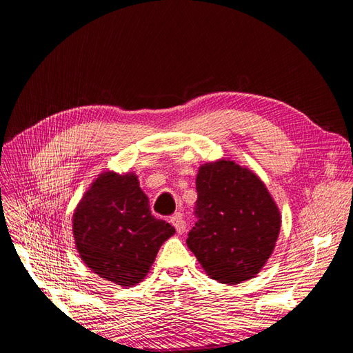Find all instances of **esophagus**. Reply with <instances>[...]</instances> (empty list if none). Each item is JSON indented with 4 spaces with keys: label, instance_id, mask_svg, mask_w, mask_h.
<instances>
[{
    "label": "esophagus",
    "instance_id": "34e87169",
    "mask_svg": "<svg viewBox=\"0 0 353 353\" xmlns=\"http://www.w3.org/2000/svg\"><path fill=\"white\" fill-rule=\"evenodd\" d=\"M170 223H172V225L175 227L178 234H183L185 231V221H184V218H183V215H181V213H175V215L170 218Z\"/></svg>",
    "mask_w": 353,
    "mask_h": 353
}]
</instances>
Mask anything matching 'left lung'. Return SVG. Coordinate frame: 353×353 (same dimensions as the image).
<instances>
[{"instance_id":"left-lung-1","label":"left lung","mask_w":353,"mask_h":353,"mask_svg":"<svg viewBox=\"0 0 353 353\" xmlns=\"http://www.w3.org/2000/svg\"><path fill=\"white\" fill-rule=\"evenodd\" d=\"M197 222L187 245L210 279L239 284L258 274L274 252L281 216L250 169L221 159L199 168Z\"/></svg>"}]
</instances>
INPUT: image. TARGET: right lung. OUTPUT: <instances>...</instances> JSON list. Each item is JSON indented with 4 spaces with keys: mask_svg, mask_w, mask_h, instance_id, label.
<instances>
[{
    "mask_svg": "<svg viewBox=\"0 0 353 353\" xmlns=\"http://www.w3.org/2000/svg\"><path fill=\"white\" fill-rule=\"evenodd\" d=\"M73 237L81 259L101 279L131 287L144 280L175 228L152 215L138 176L103 172L73 212Z\"/></svg>",
    "mask_w": 353,
    "mask_h": 353,
    "instance_id": "obj_1",
    "label": "right lung"
}]
</instances>
